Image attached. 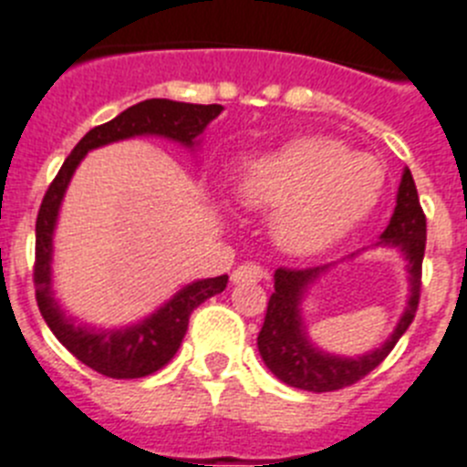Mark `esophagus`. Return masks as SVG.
I'll use <instances>...</instances> for the list:
<instances>
[{
  "label": "esophagus",
  "instance_id": "34e87169",
  "mask_svg": "<svg viewBox=\"0 0 467 467\" xmlns=\"http://www.w3.org/2000/svg\"><path fill=\"white\" fill-rule=\"evenodd\" d=\"M265 276V270L255 263H242L237 270L230 275L233 284H246V281H260Z\"/></svg>",
  "mask_w": 467,
  "mask_h": 467
}]
</instances>
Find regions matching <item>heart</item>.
Here are the masks:
<instances>
[{"label": "heart", "mask_w": 467, "mask_h": 467, "mask_svg": "<svg viewBox=\"0 0 467 467\" xmlns=\"http://www.w3.org/2000/svg\"><path fill=\"white\" fill-rule=\"evenodd\" d=\"M384 170L327 137H302L244 162L234 176L239 204L275 212L272 237L288 255L330 249L379 202Z\"/></svg>", "instance_id": "heart-1"}]
</instances>
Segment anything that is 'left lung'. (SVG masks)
<instances>
[{"label": "left lung", "instance_id": "1", "mask_svg": "<svg viewBox=\"0 0 467 467\" xmlns=\"http://www.w3.org/2000/svg\"><path fill=\"white\" fill-rule=\"evenodd\" d=\"M386 246H398L407 258L410 270L411 296L407 302L405 314L398 321L396 330L381 344L379 348L356 358L333 356L314 347L306 337L305 321H302L300 305L309 284L318 279L330 265L321 267H279L275 272V293L267 302V314L258 333V351L272 375L284 384L312 393H327L351 386L369 375L386 356L393 351L398 339L405 335L414 314L419 309L421 297V263L426 251V213L419 204V192L411 179V171H402L400 188H398L396 212L390 223L381 233V242Z\"/></svg>", "mask_w": 467, "mask_h": 467}]
</instances>
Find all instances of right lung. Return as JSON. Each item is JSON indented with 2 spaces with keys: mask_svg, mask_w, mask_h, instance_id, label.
<instances>
[{
  "mask_svg": "<svg viewBox=\"0 0 467 467\" xmlns=\"http://www.w3.org/2000/svg\"><path fill=\"white\" fill-rule=\"evenodd\" d=\"M221 111H223L221 104H186L171 102V99H146V102L134 104L109 123L92 128L67 155L65 165L60 167L57 176L46 191L39 216H36V305L62 347L99 375L111 377V379H140V377L153 375L165 368L182 347L192 309H197L216 293H223L228 285V275L183 285L182 291L170 302H165L158 312L134 326L120 327V330H98V327L78 326L74 318L62 312L57 300L53 297V284H50L53 230H56L57 212H60L62 197H65L71 176L88 150L130 140V137H141V134L165 137V140L179 141V144L192 149L197 144V137Z\"/></svg>",
  "mask_w": 467,
  "mask_h": 467,
  "instance_id": "1",
  "label": "right lung"
}]
</instances>
